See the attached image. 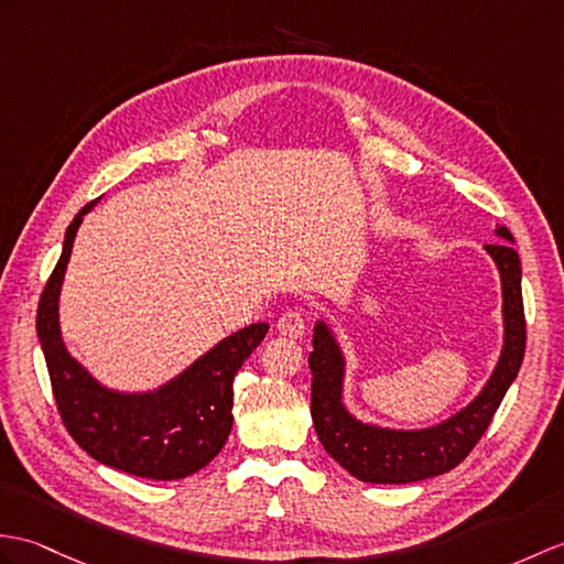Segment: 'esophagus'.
<instances>
[{"label":"esophagus","instance_id":"obj_1","mask_svg":"<svg viewBox=\"0 0 564 564\" xmlns=\"http://www.w3.org/2000/svg\"><path fill=\"white\" fill-rule=\"evenodd\" d=\"M276 326H279V332H281L283 336H288V338H303V336H305V329H307V319H305L303 310L293 307V310H285V312L281 314Z\"/></svg>","mask_w":564,"mask_h":564}]
</instances>
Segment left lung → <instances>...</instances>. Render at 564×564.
<instances>
[{
	"mask_svg": "<svg viewBox=\"0 0 564 564\" xmlns=\"http://www.w3.org/2000/svg\"><path fill=\"white\" fill-rule=\"evenodd\" d=\"M502 242L486 245L502 281L505 341L500 360L480 394L432 427L391 430L362 423L344 403L346 358L332 326L324 319L314 324L310 352L312 370V423L317 437L334 462L350 476L365 482H415L442 476L459 466L488 430L495 411L514 382L523 348H527V319L521 300V261L512 247L514 238L505 226L495 230ZM510 245L507 246L506 242Z\"/></svg>",
	"mask_w": 564,
	"mask_h": 564,
	"instance_id": "obj_1",
	"label": "left lung"
}]
</instances>
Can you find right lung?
<instances>
[{
    "label": "right lung",
    "mask_w": 564,
    "mask_h": 564,
    "mask_svg": "<svg viewBox=\"0 0 564 564\" xmlns=\"http://www.w3.org/2000/svg\"><path fill=\"white\" fill-rule=\"evenodd\" d=\"M98 204L90 202L69 223L62 257L37 305V338L45 352L52 394L64 427L96 462L153 480L187 478L226 444L232 427V379L267 336L257 322L223 338L163 387L127 394L102 387L69 356L59 332V293L76 230Z\"/></svg>",
    "instance_id": "add662e5"
}]
</instances>
